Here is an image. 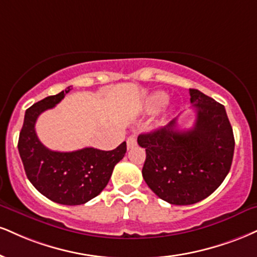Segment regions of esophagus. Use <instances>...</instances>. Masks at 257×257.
<instances>
[{"label": "esophagus", "mask_w": 257, "mask_h": 257, "mask_svg": "<svg viewBox=\"0 0 257 257\" xmlns=\"http://www.w3.org/2000/svg\"><path fill=\"white\" fill-rule=\"evenodd\" d=\"M135 145H137V139H135V137H129L128 139H126V147L128 148H132L134 147Z\"/></svg>", "instance_id": "1"}]
</instances>
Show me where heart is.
I'll list each match as a JSON object with an SVG mask.
<instances>
[{
  "mask_svg": "<svg viewBox=\"0 0 257 257\" xmlns=\"http://www.w3.org/2000/svg\"><path fill=\"white\" fill-rule=\"evenodd\" d=\"M166 101H168V94L164 93V92H156L148 99L147 110L151 111V112H154V111L160 109Z\"/></svg>",
  "mask_w": 257,
  "mask_h": 257,
  "instance_id": "heart-1",
  "label": "heart"
}]
</instances>
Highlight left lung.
<instances>
[{
    "label": "left lung",
    "instance_id": "obj_1",
    "mask_svg": "<svg viewBox=\"0 0 257 257\" xmlns=\"http://www.w3.org/2000/svg\"><path fill=\"white\" fill-rule=\"evenodd\" d=\"M196 111L194 128L179 131L177 119L138 138L146 150L142 177L151 190L171 205H193L222 183L234 151L232 126L224 105L189 89Z\"/></svg>",
    "mask_w": 257,
    "mask_h": 257
}]
</instances>
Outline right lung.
<instances>
[{
    "mask_svg": "<svg viewBox=\"0 0 257 257\" xmlns=\"http://www.w3.org/2000/svg\"><path fill=\"white\" fill-rule=\"evenodd\" d=\"M70 87L33 104L25 112L18 150L25 172L33 187L49 200L76 206L92 200L106 187L113 168L126 152L125 141L112 151L86 147L73 152L46 148L36 134V120L60 103Z\"/></svg>",
    "mask_w": 257,
    "mask_h": 257,
    "instance_id": "1",
    "label": "right lung"
}]
</instances>
